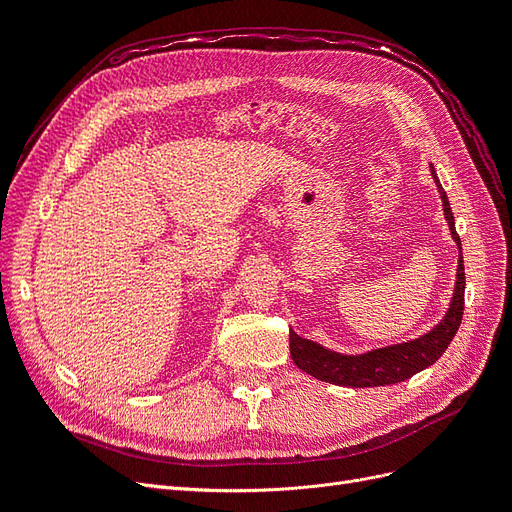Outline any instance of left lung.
I'll return each mask as SVG.
<instances>
[{
	"label": "left lung",
	"instance_id": "8db88e82",
	"mask_svg": "<svg viewBox=\"0 0 512 512\" xmlns=\"http://www.w3.org/2000/svg\"><path fill=\"white\" fill-rule=\"evenodd\" d=\"M433 183H436L438 194L442 198V211L444 220L451 230V237L457 245V275H455V288L451 303H448L446 314L442 320L427 331L425 335L408 339V342L382 346L367 350L361 354H344L322 346L312 339H305L299 333L290 329V354L292 361L305 374L314 376L316 380L337 384V386H350V389H365V386H386L397 384L412 378L418 371L427 369L429 365L436 363L448 344L453 342V337L461 324L463 316V292H466V273H463V252L461 241L455 230V218L451 205H448V196L442 190L440 179L436 175V168L429 164Z\"/></svg>",
	"mask_w": 512,
	"mask_h": 512
}]
</instances>
